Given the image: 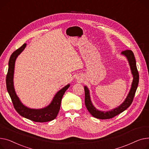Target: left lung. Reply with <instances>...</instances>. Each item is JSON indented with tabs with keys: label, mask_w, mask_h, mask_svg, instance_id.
<instances>
[{
	"label": "left lung",
	"mask_w": 149,
	"mask_h": 149,
	"mask_svg": "<svg viewBox=\"0 0 149 149\" xmlns=\"http://www.w3.org/2000/svg\"><path fill=\"white\" fill-rule=\"evenodd\" d=\"M121 55H123L126 57L129 62L130 70L133 76V81L131 85L130 90L128 93L125 101L122 103L120 106L113 109L109 111H101L95 108L93 105L90 95V91L87 86H84L85 90V104L87 108V110L89 111L91 114L95 118L99 119H109L115 117L119 113L125 111L127 108H129L130 104H132L136 90L137 89L138 82H139V74L136 65V60L134 55L133 52L130 50H126L121 52Z\"/></svg>",
	"instance_id": "8db88e82"
}]
</instances>
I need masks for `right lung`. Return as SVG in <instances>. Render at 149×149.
Wrapping results in <instances>:
<instances>
[{
	"label": "right lung",
	"mask_w": 149,
	"mask_h": 149,
	"mask_svg": "<svg viewBox=\"0 0 149 149\" xmlns=\"http://www.w3.org/2000/svg\"><path fill=\"white\" fill-rule=\"evenodd\" d=\"M26 46V44L24 43L20 48L14 51L10 56L8 63V70L6 79L7 91L10 94L15 109L21 116L33 121L40 122V123L52 121L54 120L58 115L63 96L65 91L68 88L70 84L67 85L64 88L58 91L51 103L45 108L41 109H31L24 106L15 93L13 78L15 60L17 56L24 49Z\"/></svg>",
	"instance_id": "add662e5"
}]
</instances>
